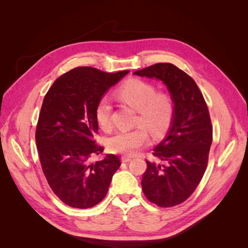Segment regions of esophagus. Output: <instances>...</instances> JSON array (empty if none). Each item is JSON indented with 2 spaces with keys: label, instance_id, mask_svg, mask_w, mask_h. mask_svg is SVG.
Here are the masks:
<instances>
[{
  "label": "esophagus",
  "instance_id": "obj_1",
  "mask_svg": "<svg viewBox=\"0 0 248 248\" xmlns=\"http://www.w3.org/2000/svg\"><path fill=\"white\" fill-rule=\"evenodd\" d=\"M132 159V157H130V156H122V161L123 162H129L130 160Z\"/></svg>",
  "mask_w": 248,
  "mask_h": 248
}]
</instances>
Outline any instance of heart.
Masks as SVG:
<instances>
[{
	"label": "heart",
	"instance_id": "heart-1",
	"mask_svg": "<svg viewBox=\"0 0 248 248\" xmlns=\"http://www.w3.org/2000/svg\"><path fill=\"white\" fill-rule=\"evenodd\" d=\"M118 98L138 109L137 128L122 130L112 136L108 146L111 152L133 155L148 144L150 130L159 137L166 132L174 118L175 106L171 97L164 92H156L155 87L148 81L133 78L120 86L115 92ZM111 103L108 96H102L95 108V118L104 130L110 128Z\"/></svg>",
	"mask_w": 248,
	"mask_h": 248
}]
</instances>
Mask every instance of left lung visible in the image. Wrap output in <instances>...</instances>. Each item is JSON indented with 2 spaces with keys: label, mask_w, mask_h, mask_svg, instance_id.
<instances>
[{
  "label": "left lung",
  "mask_w": 248,
  "mask_h": 248,
  "mask_svg": "<svg viewBox=\"0 0 248 248\" xmlns=\"http://www.w3.org/2000/svg\"><path fill=\"white\" fill-rule=\"evenodd\" d=\"M134 74L161 79L175 103L168 136L153 151L158 162L146 160L141 179L150 202L174 207L191 196L206 170L213 133L209 109L196 81L175 65L157 63Z\"/></svg>",
  "instance_id": "obj_1"
}]
</instances>
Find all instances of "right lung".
Instances as JSON below:
<instances>
[{
  "instance_id": "1",
  "label": "right lung",
  "mask_w": 248,
  "mask_h": 248,
  "mask_svg": "<svg viewBox=\"0 0 248 248\" xmlns=\"http://www.w3.org/2000/svg\"><path fill=\"white\" fill-rule=\"evenodd\" d=\"M129 70L108 73L78 67L55 80L44 97L36 127V145L43 174L56 196L72 208H92L107 196L121 160L96 144L95 108L102 95Z\"/></svg>"
}]
</instances>
